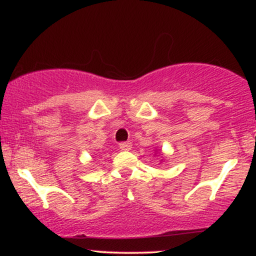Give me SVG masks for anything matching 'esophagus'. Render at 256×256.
I'll use <instances>...</instances> for the list:
<instances>
[{
  "mask_svg": "<svg viewBox=\"0 0 256 256\" xmlns=\"http://www.w3.org/2000/svg\"><path fill=\"white\" fill-rule=\"evenodd\" d=\"M119 146H120V149H122V150H130L131 149V146H132V144L130 142H122L119 144Z\"/></svg>",
  "mask_w": 256,
  "mask_h": 256,
  "instance_id": "34e87169",
  "label": "esophagus"
}]
</instances>
